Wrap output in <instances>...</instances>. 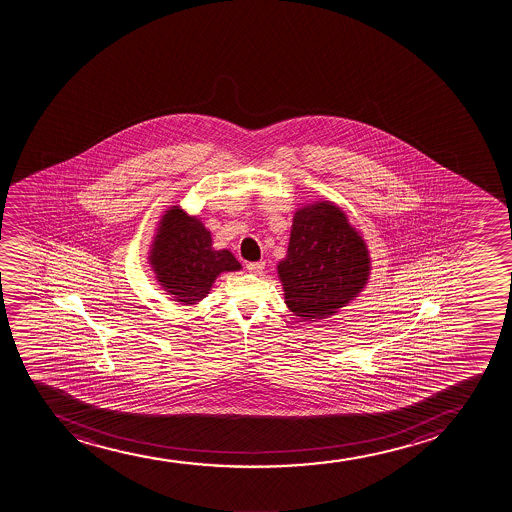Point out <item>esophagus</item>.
I'll return each mask as SVG.
<instances>
[{
  "instance_id": "1",
  "label": "esophagus",
  "mask_w": 512,
  "mask_h": 512,
  "mask_svg": "<svg viewBox=\"0 0 512 512\" xmlns=\"http://www.w3.org/2000/svg\"><path fill=\"white\" fill-rule=\"evenodd\" d=\"M247 270L251 271V273H261V271L265 270V261H256V263H247Z\"/></svg>"
}]
</instances>
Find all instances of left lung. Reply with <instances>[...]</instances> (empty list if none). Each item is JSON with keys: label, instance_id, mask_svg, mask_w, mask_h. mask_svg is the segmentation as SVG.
Masks as SVG:
<instances>
[{"label": "left lung", "instance_id": "left-lung-1", "mask_svg": "<svg viewBox=\"0 0 512 512\" xmlns=\"http://www.w3.org/2000/svg\"><path fill=\"white\" fill-rule=\"evenodd\" d=\"M369 268L367 247L338 206L318 203L295 213L287 258L278 265L295 316L328 318L364 288Z\"/></svg>", "mask_w": 512, "mask_h": 512}]
</instances>
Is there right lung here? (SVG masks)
Here are the masks:
<instances>
[{
	"instance_id": "1",
	"label": "right lung",
	"mask_w": 512,
	"mask_h": 512,
	"mask_svg": "<svg viewBox=\"0 0 512 512\" xmlns=\"http://www.w3.org/2000/svg\"><path fill=\"white\" fill-rule=\"evenodd\" d=\"M160 224L150 259L160 285L177 302L196 304L222 271L241 270L230 251H213L210 232L181 208L165 213Z\"/></svg>"
}]
</instances>
